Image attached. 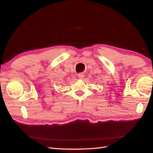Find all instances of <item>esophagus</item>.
Instances as JSON below:
<instances>
[{
	"instance_id": "esophagus-1",
	"label": "esophagus",
	"mask_w": 153,
	"mask_h": 153,
	"mask_svg": "<svg viewBox=\"0 0 153 153\" xmlns=\"http://www.w3.org/2000/svg\"><path fill=\"white\" fill-rule=\"evenodd\" d=\"M77 76H78L79 78L82 79L83 77H84V73H79V74H78V75H77Z\"/></svg>"
}]
</instances>
